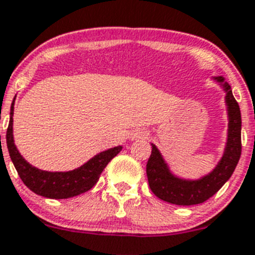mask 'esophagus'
<instances>
[{
    "label": "esophagus",
    "instance_id": "obj_1",
    "mask_svg": "<svg viewBox=\"0 0 255 255\" xmlns=\"http://www.w3.org/2000/svg\"><path fill=\"white\" fill-rule=\"evenodd\" d=\"M147 133L144 130H138V132L134 134V138H146Z\"/></svg>",
    "mask_w": 255,
    "mask_h": 255
}]
</instances>
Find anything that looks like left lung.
Instances as JSON below:
<instances>
[{
	"mask_svg": "<svg viewBox=\"0 0 255 255\" xmlns=\"http://www.w3.org/2000/svg\"><path fill=\"white\" fill-rule=\"evenodd\" d=\"M225 92L228 113V135L223 156L209 173L196 180L182 178L172 173L156 144L146 166L149 189L158 199L175 205H196L215 195L234 172L242 153V116L232 88L223 77H214Z\"/></svg>",
	"mask_w": 255,
	"mask_h": 255,
	"instance_id": "8db88e82",
	"label": "left lung"
}]
</instances>
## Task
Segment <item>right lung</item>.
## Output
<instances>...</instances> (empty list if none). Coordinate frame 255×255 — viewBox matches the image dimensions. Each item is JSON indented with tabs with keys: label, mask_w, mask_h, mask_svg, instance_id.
Segmentation results:
<instances>
[{
	"label": "right lung",
	"mask_w": 255,
	"mask_h": 255,
	"mask_svg": "<svg viewBox=\"0 0 255 255\" xmlns=\"http://www.w3.org/2000/svg\"><path fill=\"white\" fill-rule=\"evenodd\" d=\"M13 106H15V99L11 104L9 123L6 133L7 148H8L11 161L23 184L31 191H34L40 196L49 197V199H69V197L84 194L97 184L99 176L103 172L109 161L122 151V146L112 147L95 154L80 167L71 171H64V172H58V171L51 172V171H44L34 167L21 156L15 144L12 127Z\"/></svg>",
	"instance_id": "right-lung-1"
}]
</instances>
